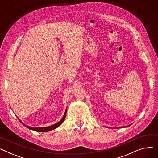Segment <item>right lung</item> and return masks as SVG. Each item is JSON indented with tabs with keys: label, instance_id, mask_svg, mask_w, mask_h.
<instances>
[{
	"label": "right lung",
	"instance_id": "obj_1",
	"mask_svg": "<svg viewBox=\"0 0 158 158\" xmlns=\"http://www.w3.org/2000/svg\"><path fill=\"white\" fill-rule=\"evenodd\" d=\"M66 111H65V113H64V116H63V118H62L59 122L56 123V124H54V125H52V126H51L45 127H29V126H28L25 125V124H23L20 120V121L23 124V125H24L25 126H26V127H27V128H29V129H31V130H33V131H37V132H47V131H49L53 130V129L57 128V127H59V126L61 125V124L63 123V122L64 120L65 117H66Z\"/></svg>",
	"mask_w": 158,
	"mask_h": 158
}]
</instances>
